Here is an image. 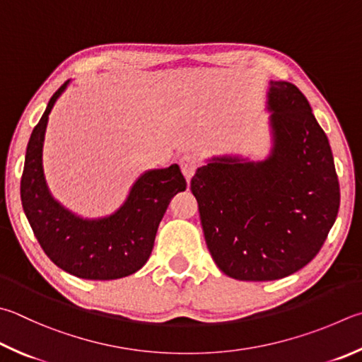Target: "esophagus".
<instances>
[{"instance_id": "obj_1", "label": "esophagus", "mask_w": 362, "mask_h": 362, "mask_svg": "<svg viewBox=\"0 0 362 362\" xmlns=\"http://www.w3.org/2000/svg\"><path fill=\"white\" fill-rule=\"evenodd\" d=\"M179 164H180V169H182L183 175H185V179L189 180L193 177V174L196 173V169L199 168V160H198V156H196V155L185 153L179 160Z\"/></svg>"}]
</instances>
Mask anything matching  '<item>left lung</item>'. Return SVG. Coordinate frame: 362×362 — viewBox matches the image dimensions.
Masks as SVG:
<instances>
[{
	"label": "left lung",
	"instance_id": "obj_1",
	"mask_svg": "<svg viewBox=\"0 0 362 362\" xmlns=\"http://www.w3.org/2000/svg\"><path fill=\"white\" fill-rule=\"evenodd\" d=\"M274 147L262 161L214 156L196 170L206 244L235 280L288 277L323 247L340 204L329 141L300 90L274 82L267 93Z\"/></svg>",
	"mask_w": 362,
	"mask_h": 362
}]
</instances>
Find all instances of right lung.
I'll use <instances>...</instances> for the list:
<instances>
[{"instance_id": "right-lung-1", "label": "right lung", "mask_w": 362, "mask_h": 362, "mask_svg": "<svg viewBox=\"0 0 362 362\" xmlns=\"http://www.w3.org/2000/svg\"><path fill=\"white\" fill-rule=\"evenodd\" d=\"M64 82L45 107L26 147L21 182L22 206L39 245L52 262L78 279L115 280L146 264L160 221L177 193L185 192L180 168L144 173L115 214L88 220L52 198L44 177L42 147L49 114L68 87Z\"/></svg>"}]
</instances>
